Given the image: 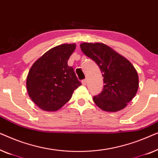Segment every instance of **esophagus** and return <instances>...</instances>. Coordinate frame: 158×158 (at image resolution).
<instances>
[{
    "label": "esophagus",
    "mask_w": 158,
    "mask_h": 158,
    "mask_svg": "<svg viewBox=\"0 0 158 158\" xmlns=\"http://www.w3.org/2000/svg\"><path fill=\"white\" fill-rule=\"evenodd\" d=\"M81 83H82V84H83V85H86V79L82 80Z\"/></svg>",
    "instance_id": "34e87169"
}]
</instances>
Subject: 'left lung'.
Wrapping results in <instances>:
<instances>
[{"label":"left lung","mask_w":158,"mask_h":158,"mask_svg":"<svg viewBox=\"0 0 158 158\" xmlns=\"http://www.w3.org/2000/svg\"><path fill=\"white\" fill-rule=\"evenodd\" d=\"M86 56L96 62L104 77V88L93 98L105 112L123 110L134 98L139 87V78L134 66L126 58L102 43H81Z\"/></svg>","instance_id":"1"}]
</instances>
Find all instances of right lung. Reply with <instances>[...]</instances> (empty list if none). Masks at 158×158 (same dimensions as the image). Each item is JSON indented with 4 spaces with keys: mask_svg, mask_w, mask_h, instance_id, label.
<instances>
[{
    "mask_svg": "<svg viewBox=\"0 0 158 158\" xmlns=\"http://www.w3.org/2000/svg\"><path fill=\"white\" fill-rule=\"evenodd\" d=\"M76 48L75 44H64L51 48L37 59L28 72L26 88L38 107L56 112L70 100L81 85L67 61Z\"/></svg>",
    "mask_w": 158,
    "mask_h": 158,
    "instance_id": "right-lung-1",
    "label": "right lung"
}]
</instances>
